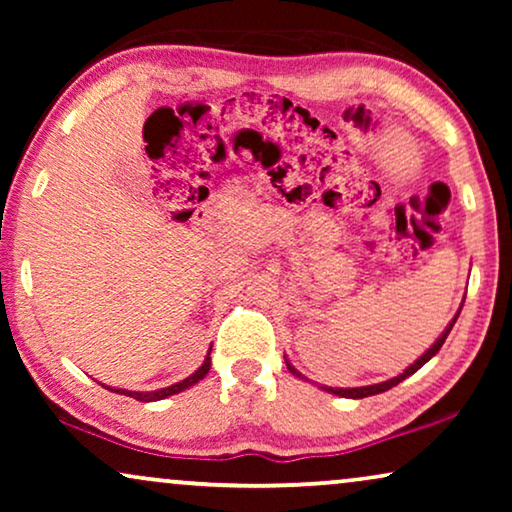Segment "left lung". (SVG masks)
<instances>
[{"label": "left lung", "instance_id": "8db88e82", "mask_svg": "<svg viewBox=\"0 0 512 512\" xmlns=\"http://www.w3.org/2000/svg\"><path fill=\"white\" fill-rule=\"evenodd\" d=\"M461 307H464V303H461ZM459 312H461V310H459ZM459 312H457V314H454V319L450 321V324H447V328H445V331H443V333H440V338H438L436 342H433V345H431L429 349H426V352H424L422 356H419V359H417L415 363H412V366H408V368H405L401 375L391 377V380H387V382H380V384H368V387H354V389H338V387H335V389H333V387H321V389H324V391H328V394H335V396H342V398H366V396H375V394H382V391H387V389H391V387H396V384H398V382H403V380H405V377H410L412 373H417V370H419V368H422L426 361H431V359H433V356H436V354L440 352V347H443V342L447 340V335H450V331H452V326H454V321H457V317H459ZM286 368H289V370H291V373H293V375H296V377H300V380H307V377H303V375H300V373H298V370H296V368H293L289 361H286Z\"/></svg>", "mask_w": 512, "mask_h": 512}]
</instances>
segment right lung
Instances as JSON below:
<instances>
[{"label":"right lung","mask_w":512,"mask_h":512,"mask_svg":"<svg viewBox=\"0 0 512 512\" xmlns=\"http://www.w3.org/2000/svg\"><path fill=\"white\" fill-rule=\"evenodd\" d=\"M209 352H212V349H209ZM209 354L205 356V361H202V366L195 370L193 375H188L186 380H181V382H177V384H172V387H165V389H158V391H128V389H109V391H114V394H125V396H130V398H137V401H142V403H151V401H163V398H167V396H172V394H179V391H184V389H188V387H193V384H198L202 377H205L207 373H209Z\"/></svg>","instance_id":"add662e5"}]
</instances>
